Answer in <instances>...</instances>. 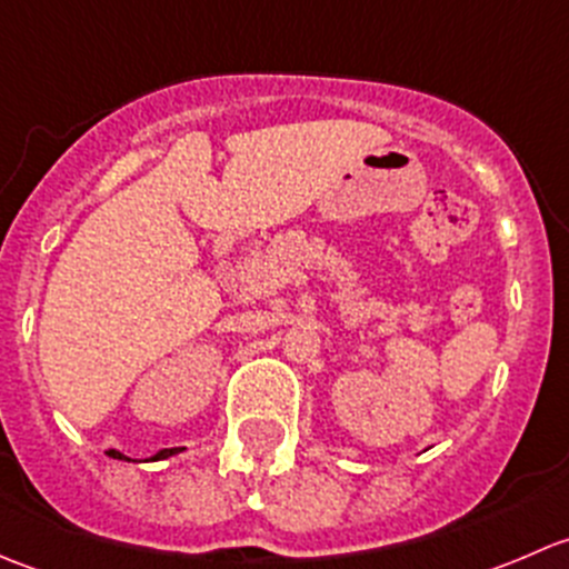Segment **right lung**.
Instances as JSON below:
<instances>
[{"instance_id":"right-lung-1","label":"right lung","mask_w":569,"mask_h":569,"mask_svg":"<svg viewBox=\"0 0 569 569\" xmlns=\"http://www.w3.org/2000/svg\"><path fill=\"white\" fill-rule=\"evenodd\" d=\"M109 455H112V457H118V460H120V457H123V455H120V451H109ZM123 460H126V457H123Z\"/></svg>"}]
</instances>
